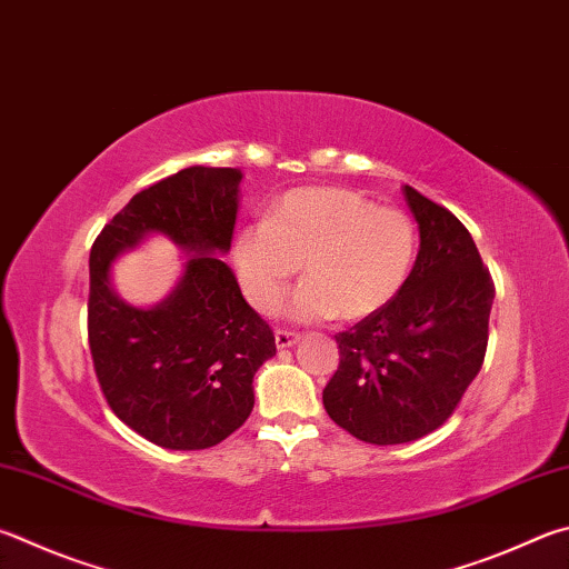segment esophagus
<instances>
[{
    "label": "esophagus",
    "mask_w": 569,
    "mask_h": 569,
    "mask_svg": "<svg viewBox=\"0 0 569 569\" xmlns=\"http://www.w3.org/2000/svg\"><path fill=\"white\" fill-rule=\"evenodd\" d=\"M298 338H301V336L291 333V330H281V328L276 330V346L278 348H291L293 343H298Z\"/></svg>",
    "instance_id": "esophagus-1"
}]
</instances>
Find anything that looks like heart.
<instances>
[{
  "instance_id": "1",
  "label": "heart",
  "mask_w": 569,
  "mask_h": 569,
  "mask_svg": "<svg viewBox=\"0 0 569 569\" xmlns=\"http://www.w3.org/2000/svg\"><path fill=\"white\" fill-rule=\"evenodd\" d=\"M416 249V223L406 211L348 189H301L236 233L233 266L258 313L276 311L303 263L308 281L293 293L291 316L360 320L398 296Z\"/></svg>"
}]
</instances>
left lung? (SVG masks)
<instances>
[{
	"instance_id": "obj_1",
	"label": "left lung",
	"mask_w": 569,
	"mask_h": 569,
	"mask_svg": "<svg viewBox=\"0 0 569 569\" xmlns=\"http://www.w3.org/2000/svg\"><path fill=\"white\" fill-rule=\"evenodd\" d=\"M420 229L416 266L398 296L336 336L340 363L323 388L330 420L373 446L440 428L480 373L495 298L470 231L412 186Z\"/></svg>"
}]
</instances>
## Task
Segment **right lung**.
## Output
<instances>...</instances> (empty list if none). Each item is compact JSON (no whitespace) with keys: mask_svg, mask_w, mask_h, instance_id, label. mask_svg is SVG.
<instances>
[{"mask_svg":"<svg viewBox=\"0 0 569 569\" xmlns=\"http://www.w3.org/2000/svg\"><path fill=\"white\" fill-rule=\"evenodd\" d=\"M239 169L189 167L139 191L89 253V348L113 416L153 446L211 448L253 410V376L276 356L266 320L216 253L231 249ZM147 232L192 256L180 286L153 309L123 305L108 268Z\"/></svg>","mask_w":569,"mask_h":569,"instance_id":"add662e5","label":"right lung"}]
</instances>
